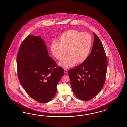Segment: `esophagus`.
<instances>
[{
  "instance_id": "obj_1",
  "label": "esophagus",
  "mask_w": 127,
  "mask_h": 127,
  "mask_svg": "<svg viewBox=\"0 0 127 127\" xmlns=\"http://www.w3.org/2000/svg\"><path fill=\"white\" fill-rule=\"evenodd\" d=\"M64 73L65 74H66V73H67V72H68V70L66 69H64Z\"/></svg>"
}]
</instances>
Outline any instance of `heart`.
<instances>
[{
	"label": "heart",
	"mask_w": 127,
	"mask_h": 127,
	"mask_svg": "<svg viewBox=\"0 0 127 127\" xmlns=\"http://www.w3.org/2000/svg\"><path fill=\"white\" fill-rule=\"evenodd\" d=\"M92 45V39L87 33L76 30H68L59 37V41H53L51 49L54 57L62 60L67 52L68 56L59 63L62 67L68 68L75 64H81L88 57Z\"/></svg>",
	"instance_id": "heart-1"
}]
</instances>
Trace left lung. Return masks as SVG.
<instances>
[{"mask_svg":"<svg viewBox=\"0 0 127 127\" xmlns=\"http://www.w3.org/2000/svg\"><path fill=\"white\" fill-rule=\"evenodd\" d=\"M92 52L81 64L68 71L72 91L77 97L89 100L100 92L105 84L107 62L100 39L94 32Z\"/></svg>","mask_w":127,"mask_h":127,"instance_id":"1","label":"left lung"}]
</instances>
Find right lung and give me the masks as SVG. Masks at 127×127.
<instances>
[{
  "label": "right lung",
  "instance_id": "right-lung-1",
  "mask_svg": "<svg viewBox=\"0 0 127 127\" xmlns=\"http://www.w3.org/2000/svg\"><path fill=\"white\" fill-rule=\"evenodd\" d=\"M16 63L18 79L30 96L40 103L50 101L64 73L49 55L44 40L28 35L19 49Z\"/></svg>",
  "mask_w": 127,
  "mask_h": 127
}]
</instances>
